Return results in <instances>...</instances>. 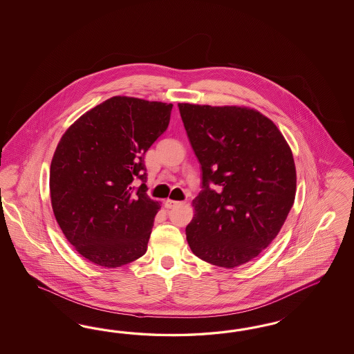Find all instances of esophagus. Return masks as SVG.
Listing matches in <instances>:
<instances>
[{"label":"esophagus","mask_w":354,"mask_h":354,"mask_svg":"<svg viewBox=\"0 0 354 354\" xmlns=\"http://www.w3.org/2000/svg\"><path fill=\"white\" fill-rule=\"evenodd\" d=\"M180 203L179 201H174V200H166V203H165V206L167 207V209H174V207H176V206H179Z\"/></svg>","instance_id":"34e87169"}]
</instances>
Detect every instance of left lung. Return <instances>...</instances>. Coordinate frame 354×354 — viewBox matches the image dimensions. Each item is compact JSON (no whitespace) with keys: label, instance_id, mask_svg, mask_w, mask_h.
<instances>
[{"label":"left lung","instance_id":"left-lung-1","mask_svg":"<svg viewBox=\"0 0 354 354\" xmlns=\"http://www.w3.org/2000/svg\"><path fill=\"white\" fill-rule=\"evenodd\" d=\"M178 106L204 188L193 200L187 241L205 262L237 268L268 248L288 216L296 196L292 150L254 109Z\"/></svg>","mask_w":354,"mask_h":354}]
</instances>
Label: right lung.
<instances>
[{
    "mask_svg": "<svg viewBox=\"0 0 354 354\" xmlns=\"http://www.w3.org/2000/svg\"><path fill=\"white\" fill-rule=\"evenodd\" d=\"M171 109L111 97L75 120L57 145L49 179L54 216L76 252L97 266L120 268L147 252L161 205L147 194L144 154L169 127Z\"/></svg>",
    "mask_w": 354,
    "mask_h": 354,
    "instance_id": "obj_1",
    "label": "right lung"
}]
</instances>
